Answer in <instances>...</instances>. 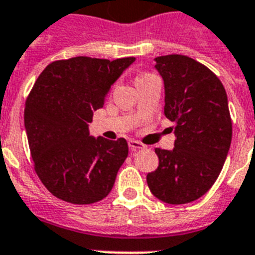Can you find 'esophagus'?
<instances>
[{
	"label": "esophagus",
	"mask_w": 255,
	"mask_h": 255,
	"mask_svg": "<svg viewBox=\"0 0 255 255\" xmlns=\"http://www.w3.org/2000/svg\"><path fill=\"white\" fill-rule=\"evenodd\" d=\"M128 145H129L132 152H136L139 151V149H144V148H145V145H144L143 143L137 141V140H129V141H128Z\"/></svg>",
	"instance_id": "obj_1"
}]
</instances>
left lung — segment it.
<instances>
[{
	"label": "left lung",
	"mask_w": 255,
	"mask_h": 255,
	"mask_svg": "<svg viewBox=\"0 0 255 255\" xmlns=\"http://www.w3.org/2000/svg\"><path fill=\"white\" fill-rule=\"evenodd\" d=\"M164 81V115L174 123V148L160 149L159 167L147 174L152 194L180 205L208 192L221 172L232 143V119L221 81L185 55L155 58Z\"/></svg>",
	"instance_id": "left-lung-1"
}]
</instances>
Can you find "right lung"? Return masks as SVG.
Masks as SVG:
<instances>
[{
  "label": "right lung",
  "instance_id": "add662e5",
  "mask_svg": "<svg viewBox=\"0 0 255 255\" xmlns=\"http://www.w3.org/2000/svg\"><path fill=\"white\" fill-rule=\"evenodd\" d=\"M133 62L70 58L50 63L34 83L25 106L26 135L38 177L55 197L85 205L111 192L128 144L90 136L88 123Z\"/></svg>",
  "mask_w": 255,
  "mask_h": 255
}]
</instances>
